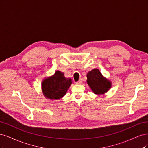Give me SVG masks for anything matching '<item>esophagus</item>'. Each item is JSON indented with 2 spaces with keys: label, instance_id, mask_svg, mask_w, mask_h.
I'll return each mask as SVG.
<instances>
[{
  "label": "esophagus",
  "instance_id": "obj_1",
  "mask_svg": "<svg viewBox=\"0 0 148 148\" xmlns=\"http://www.w3.org/2000/svg\"><path fill=\"white\" fill-rule=\"evenodd\" d=\"M75 83L77 84H81L82 83V79H79V81H78V82H75Z\"/></svg>",
  "mask_w": 148,
  "mask_h": 148
}]
</instances>
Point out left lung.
Here are the masks:
<instances>
[{
    "instance_id": "1",
    "label": "left lung",
    "mask_w": 148,
    "mask_h": 148,
    "mask_svg": "<svg viewBox=\"0 0 148 148\" xmlns=\"http://www.w3.org/2000/svg\"><path fill=\"white\" fill-rule=\"evenodd\" d=\"M86 77L88 84L96 95H104L112 86L111 82L103 77L97 69L89 71Z\"/></svg>"
}]
</instances>
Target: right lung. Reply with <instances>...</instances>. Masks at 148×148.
<instances>
[{"label": "right lung", "instance_id": "obj_1", "mask_svg": "<svg viewBox=\"0 0 148 148\" xmlns=\"http://www.w3.org/2000/svg\"><path fill=\"white\" fill-rule=\"evenodd\" d=\"M71 83V79L66 78L63 72L56 71L54 75L45 78L42 81V93L47 99H60L65 96Z\"/></svg>", "mask_w": 148, "mask_h": 148}]
</instances>
